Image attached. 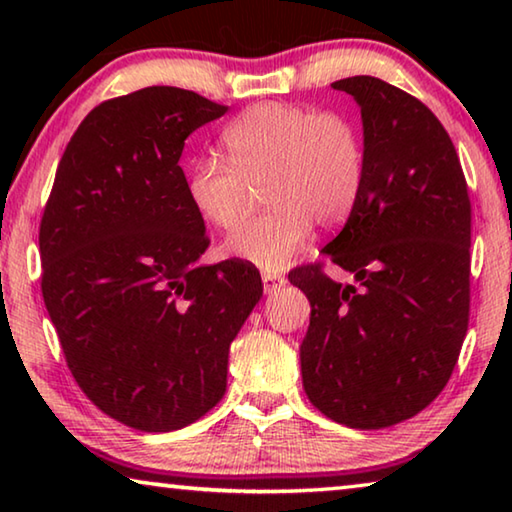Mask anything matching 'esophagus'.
<instances>
[{
	"instance_id": "34e87169",
	"label": "esophagus",
	"mask_w": 512,
	"mask_h": 512,
	"mask_svg": "<svg viewBox=\"0 0 512 512\" xmlns=\"http://www.w3.org/2000/svg\"><path fill=\"white\" fill-rule=\"evenodd\" d=\"M262 280H264V293H275L287 284L284 275H277V273H264Z\"/></svg>"
}]
</instances>
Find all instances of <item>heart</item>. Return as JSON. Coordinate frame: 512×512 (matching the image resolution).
<instances>
[{"mask_svg":"<svg viewBox=\"0 0 512 512\" xmlns=\"http://www.w3.org/2000/svg\"><path fill=\"white\" fill-rule=\"evenodd\" d=\"M223 144L230 160L205 155L187 171L194 210L230 230L250 214L253 187L264 183L273 205L225 239L232 257L277 271L307 244L316 221L339 225L359 201L366 153L357 124L343 112L257 103L230 121Z\"/></svg>","mask_w":512,"mask_h":512,"instance_id":"1","label":"heart"}]
</instances>
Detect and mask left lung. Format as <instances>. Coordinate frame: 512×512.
I'll list each match as a JSON object with an SVG mask.
<instances>
[{"label":"left lung","mask_w":512,"mask_h":512,"mask_svg":"<svg viewBox=\"0 0 512 512\" xmlns=\"http://www.w3.org/2000/svg\"><path fill=\"white\" fill-rule=\"evenodd\" d=\"M359 103L366 176L323 248L357 284L302 264L289 282L311 305L302 386L329 420L384 429L447 386L470 320L472 203L461 160L420 99L375 76L332 83Z\"/></svg>","instance_id":"obj_1"}]
</instances>
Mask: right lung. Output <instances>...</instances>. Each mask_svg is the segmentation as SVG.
Wrapping results in <instances>:
<instances>
[{
	"label": "right lung",
	"mask_w": 512,
	"mask_h": 512,
	"mask_svg": "<svg viewBox=\"0 0 512 512\" xmlns=\"http://www.w3.org/2000/svg\"><path fill=\"white\" fill-rule=\"evenodd\" d=\"M225 110L169 85L99 103L42 212L40 287L67 368L103 413L146 433L219 404L230 343L264 291L244 259L198 264L210 237L178 160Z\"/></svg>",
	"instance_id": "right-lung-1"
}]
</instances>
